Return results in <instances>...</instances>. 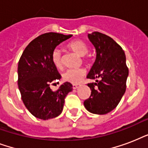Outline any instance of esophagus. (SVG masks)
<instances>
[{
  "label": "esophagus",
  "mask_w": 148,
  "mask_h": 148,
  "mask_svg": "<svg viewBox=\"0 0 148 148\" xmlns=\"http://www.w3.org/2000/svg\"><path fill=\"white\" fill-rule=\"evenodd\" d=\"M80 86H81L80 84H73V88H74V90H76V89H77Z\"/></svg>",
  "instance_id": "esophagus-1"
}]
</instances>
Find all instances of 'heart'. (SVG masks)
Here are the masks:
<instances>
[{"instance_id": "b5f03b06", "label": "heart", "mask_w": 148, "mask_h": 148, "mask_svg": "<svg viewBox=\"0 0 148 148\" xmlns=\"http://www.w3.org/2000/svg\"><path fill=\"white\" fill-rule=\"evenodd\" d=\"M67 47L74 51L77 54L81 57L85 56L88 52V45L82 40H72L67 45ZM51 60L53 64L57 68H60L62 67V60H61V53L60 50L56 48L51 53ZM85 70L83 68H75V69L66 70L62 74L63 79L65 81L71 84H77L81 81V78L85 75Z\"/></svg>"}]
</instances>
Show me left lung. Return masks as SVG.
I'll list each match as a JSON object with an SVG mask.
<instances>
[{
  "label": "left lung",
  "mask_w": 148,
  "mask_h": 148,
  "mask_svg": "<svg viewBox=\"0 0 148 148\" xmlns=\"http://www.w3.org/2000/svg\"><path fill=\"white\" fill-rule=\"evenodd\" d=\"M88 39L95 48L96 59L87 78L96 81L88 84L91 94L84 105L89 112L106 114L117 107L126 90V57L121 47L109 36L93 32Z\"/></svg>",
  "instance_id": "obj_1"
}]
</instances>
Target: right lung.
I'll return each instance as SVG.
<instances>
[{
  "label": "right lung",
  "instance_id": "add662e5",
  "mask_svg": "<svg viewBox=\"0 0 148 148\" xmlns=\"http://www.w3.org/2000/svg\"><path fill=\"white\" fill-rule=\"evenodd\" d=\"M71 37L53 32L41 34L27 46L20 58L18 88L25 107L37 118L45 121L59 116L64 98L73 90L70 82H64L56 91L50 88L61 78L52 63L51 53Z\"/></svg>",
  "mask_w": 148,
  "mask_h": 148
}]
</instances>
